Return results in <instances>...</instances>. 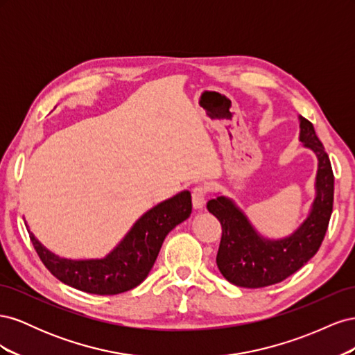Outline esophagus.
I'll return each instance as SVG.
<instances>
[{
	"mask_svg": "<svg viewBox=\"0 0 355 355\" xmlns=\"http://www.w3.org/2000/svg\"><path fill=\"white\" fill-rule=\"evenodd\" d=\"M207 194H209L207 185H198L192 189V206H194V209H202L204 202H206Z\"/></svg>",
	"mask_w": 355,
	"mask_h": 355,
	"instance_id": "34e87169",
	"label": "esophagus"
}]
</instances>
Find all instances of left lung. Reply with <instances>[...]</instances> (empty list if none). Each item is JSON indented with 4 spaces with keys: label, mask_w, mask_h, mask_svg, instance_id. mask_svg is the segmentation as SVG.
<instances>
[{
    "label": "left lung",
    "mask_w": 355,
    "mask_h": 355,
    "mask_svg": "<svg viewBox=\"0 0 355 355\" xmlns=\"http://www.w3.org/2000/svg\"><path fill=\"white\" fill-rule=\"evenodd\" d=\"M299 141L318 158L317 196L308 218L283 240H266L250 225L245 214L227 197L213 198L207 209L222 225L216 263L222 275L235 286L257 288L286 280L313 257L329 227L333 210L335 176L329 155L315 135L313 123L299 116Z\"/></svg>",
    "instance_id": "8db88e82"
}]
</instances>
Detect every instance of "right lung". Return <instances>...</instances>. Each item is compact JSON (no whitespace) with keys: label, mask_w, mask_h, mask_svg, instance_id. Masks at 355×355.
Masks as SVG:
<instances>
[{"label":"right lung","mask_w":355,"mask_h":355,"mask_svg":"<svg viewBox=\"0 0 355 355\" xmlns=\"http://www.w3.org/2000/svg\"><path fill=\"white\" fill-rule=\"evenodd\" d=\"M191 192L182 191L146 211L103 259L71 261L47 250L29 231L41 262L58 280L83 292L118 295L132 290L148 277L166 235L189 218Z\"/></svg>","instance_id":"1"}]
</instances>
